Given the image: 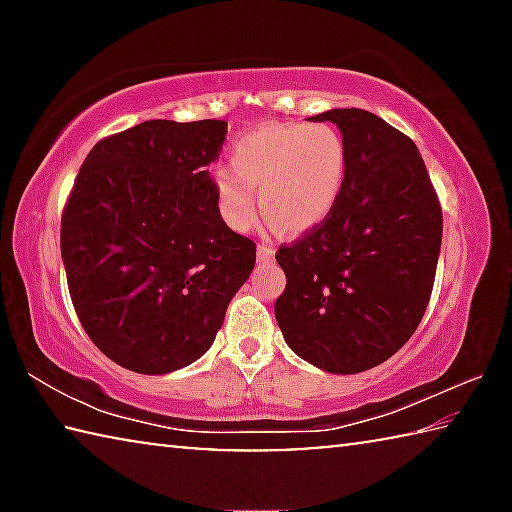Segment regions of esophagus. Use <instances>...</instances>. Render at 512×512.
I'll return each instance as SVG.
<instances>
[{
    "label": "esophagus",
    "mask_w": 512,
    "mask_h": 512,
    "mask_svg": "<svg viewBox=\"0 0 512 512\" xmlns=\"http://www.w3.org/2000/svg\"><path fill=\"white\" fill-rule=\"evenodd\" d=\"M275 257V250L271 246H257V259L259 262H271V259Z\"/></svg>",
    "instance_id": "esophagus-1"
}]
</instances>
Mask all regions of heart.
<instances>
[{
    "label": "heart",
    "mask_w": 512,
    "mask_h": 512,
    "mask_svg": "<svg viewBox=\"0 0 512 512\" xmlns=\"http://www.w3.org/2000/svg\"><path fill=\"white\" fill-rule=\"evenodd\" d=\"M348 151L332 124L271 121L232 146L230 169L214 173L221 216L235 230H248L259 210L284 235L316 230L339 203Z\"/></svg>",
    "instance_id": "1"
}]
</instances>
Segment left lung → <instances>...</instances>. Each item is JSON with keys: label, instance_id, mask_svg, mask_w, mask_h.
I'll return each instance as SVG.
<instances>
[{"label": "left lung", "instance_id": "1", "mask_svg": "<svg viewBox=\"0 0 512 512\" xmlns=\"http://www.w3.org/2000/svg\"><path fill=\"white\" fill-rule=\"evenodd\" d=\"M332 121L348 151V176L332 214L275 255L287 289L275 320L289 348L332 375H357L391 359L427 311L443 241V212L409 137L361 108Z\"/></svg>", "mask_w": 512, "mask_h": 512}]
</instances>
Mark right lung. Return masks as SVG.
Segmentation results:
<instances>
[{"label": "right lung", "instance_id": "1", "mask_svg": "<svg viewBox=\"0 0 512 512\" xmlns=\"http://www.w3.org/2000/svg\"><path fill=\"white\" fill-rule=\"evenodd\" d=\"M228 121H142L101 140L60 221L69 296L92 343L140 375L210 350L257 248L219 212L207 164Z\"/></svg>", "mask_w": 512, "mask_h": 512}]
</instances>
